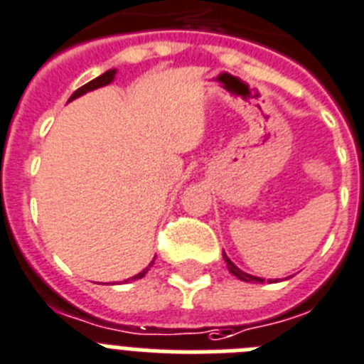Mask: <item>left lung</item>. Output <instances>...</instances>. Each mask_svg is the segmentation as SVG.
<instances>
[{"instance_id":"8db88e82","label":"left lung","mask_w":364,"mask_h":364,"mask_svg":"<svg viewBox=\"0 0 364 364\" xmlns=\"http://www.w3.org/2000/svg\"><path fill=\"white\" fill-rule=\"evenodd\" d=\"M223 257H225V259H226V265H228V271L232 272V274H234V276H237L239 279H243V282H262V279L256 278V276H250V274H247V272L241 271V269H237V267H235L234 263L230 262L228 256H226V254H223ZM269 282H271V279H269Z\"/></svg>"}]
</instances>
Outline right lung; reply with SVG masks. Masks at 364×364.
Returning <instances> with one entry per match:
<instances>
[{"label": "right lung", "instance_id": "add662e5", "mask_svg": "<svg viewBox=\"0 0 364 364\" xmlns=\"http://www.w3.org/2000/svg\"><path fill=\"white\" fill-rule=\"evenodd\" d=\"M114 75H116V70H108V71H105V73H102V75H99L97 79L90 80V82H86L85 86H80V88L77 90V92L73 93V95H71V97H70V101H73V99H75V97H80V95H82V93L90 92V90L101 88V86L108 85V82H112V79H114ZM152 263H154V262H152ZM152 263H151V265H152ZM151 265H149V267H151ZM149 267H147V269H145V271H141V272H139V274H136V276H134V279L144 278V276H145V272L149 271Z\"/></svg>", "mask_w": 364, "mask_h": 364}]
</instances>
